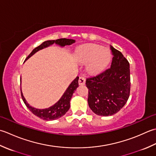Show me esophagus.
Wrapping results in <instances>:
<instances>
[{"instance_id": "obj_1", "label": "esophagus", "mask_w": 156, "mask_h": 156, "mask_svg": "<svg viewBox=\"0 0 156 156\" xmlns=\"http://www.w3.org/2000/svg\"><path fill=\"white\" fill-rule=\"evenodd\" d=\"M85 79L83 77H80L79 79V84L80 85H85Z\"/></svg>"}]
</instances>
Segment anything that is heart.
<instances>
[{
  "label": "heart",
  "mask_w": 156,
  "mask_h": 156,
  "mask_svg": "<svg viewBox=\"0 0 156 156\" xmlns=\"http://www.w3.org/2000/svg\"><path fill=\"white\" fill-rule=\"evenodd\" d=\"M77 58L82 64H87V71L92 75L100 73L110 61L109 49L94 44H86L78 48Z\"/></svg>",
  "instance_id": "heart-1"
}]
</instances>
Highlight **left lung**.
<instances>
[{"label": "left lung", "instance_id": "left-lung-1", "mask_svg": "<svg viewBox=\"0 0 156 156\" xmlns=\"http://www.w3.org/2000/svg\"><path fill=\"white\" fill-rule=\"evenodd\" d=\"M113 55L110 68L86 79L88 104L99 116H112L125 106L131 90L129 62L122 54L110 46Z\"/></svg>", "mask_w": 156, "mask_h": 156}]
</instances>
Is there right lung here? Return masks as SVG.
<instances>
[{"mask_svg":"<svg viewBox=\"0 0 156 156\" xmlns=\"http://www.w3.org/2000/svg\"><path fill=\"white\" fill-rule=\"evenodd\" d=\"M75 42V40L66 39V38H60V39H58L56 40L46 41V42H43L39 46H37L36 48H34L32 50V52L30 54L29 56L27 57L25 60L30 58L31 56L34 55L36 52L39 51L40 50L45 48L52 45L54 43H55L57 45H59L60 46L63 47L66 45H71V44ZM78 80L79 77H77L71 82V83L69 85V86L66 89V90L65 91L64 94L62 95L61 98H60L55 104H54L53 106L49 108H48L37 109L30 106V104L27 102L26 100H25L21 90L22 99H23V102L25 103V106L27 107V108L29 109L34 115L38 116L41 119L45 120H53L58 119L63 115H65L66 112H67L69 109L70 108V101H71L73 94L75 91L76 90V89L79 86Z\"/></svg>","mask_w":156,"mask_h":156,"instance_id":"add662e5","label":"right lung"}]
</instances>
